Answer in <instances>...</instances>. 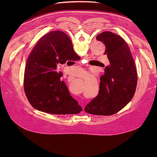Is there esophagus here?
Returning a JSON list of instances; mask_svg holds the SVG:
<instances>
[{
    "label": "esophagus",
    "instance_id": "34e87169",
    "mask_svg": "<svg viewBox=\"0 0 157 157\" xmlns=\"http://www.w3.org/2000/svg\"><path fill=\"white\" fill-rule=\"evenodd\" d=\"M83 72H84V71H84V70H83ZM83 111H84V107H83Z\"/></svg>",
    "mask_w": 157,
    "mask_h": 157
}]
</instances>
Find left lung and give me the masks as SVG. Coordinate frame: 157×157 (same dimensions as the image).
<instances>
[{
    "mask_svg": "<svg viewBox=\"0 0 157 157\" xmlns=\"http://www.w3.org/2000/svg\"><path fill=\"white\" fill-rule=\"evenodd\" d=\"M96 39L105 44L104 54L109 64L101 77L98 95L86 105L85 111L108 116L120 111L132 98L137 86V71L130 48L122 37L105 31Z\"/></svg>",
    "mask_w": 157,
    "mask_h": 157,
    "instance_id": "obj_1",
    "label": "left lung"
}]
</instances>
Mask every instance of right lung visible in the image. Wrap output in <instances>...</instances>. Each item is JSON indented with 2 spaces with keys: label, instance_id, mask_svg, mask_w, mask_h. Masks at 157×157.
Returning a JSON list of instances; mask_svg holds the SVG:
<instances>
[{
  "label": "right lung",
  "instance_id": "add662e5",
  "mask_svg": "<svg viewBox=\"0 0 157 157\" xmlns=\"http://www.w3.org/2000/svg\"><path fill=\"white\" fill-rule=\"evenodd\" d=\"M80 59L62 31H52L39 39L28 58L24 76L25 92L33 108L53 114L82 111L56 71L58 63Z\"/></svg>",
  "mask_w": 157,
  "mask_h": 157
}]
</instances>
